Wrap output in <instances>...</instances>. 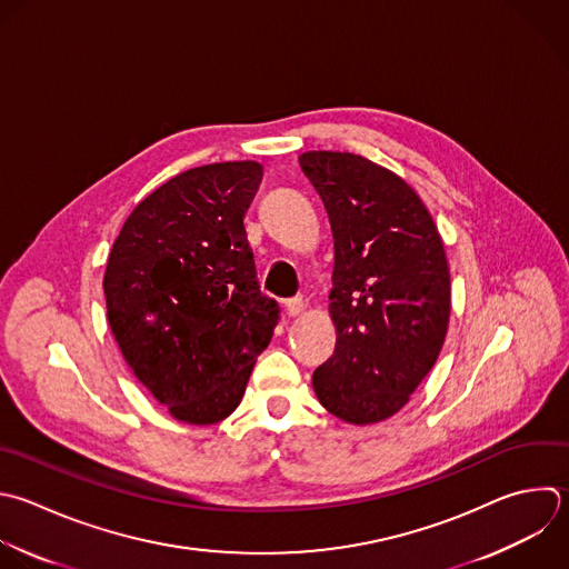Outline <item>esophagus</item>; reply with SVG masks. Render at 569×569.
Masks as SVG:
<instances>
[{
    "instance_id": "esophagus-1",
    "label": "esophagus",
    "mask_w": 569,
    "mask_h": 569,
    "mask_svg": "<svg viewBox=\"0 0 569 569\" xmlns=\"http://www.w3.org/2000/svg\"><path fill=\"white\" fill-rule=\"evenodd\" d=\"M284 311H287L289 318L300 316V313L305 311V300H302V298H289V300L284 302Z\"/></svg>"
}]
</instances>
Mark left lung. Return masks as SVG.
<instances>
[{"label":"left lung","instance_id":"obj_1","mask_svg":"<svg viewBox=\"0 0 569 569\" xmlns=\"http://www.w3.org/2000/svg\"><path fill=\"white\" fill-rule=\"evenodd\" d=\"M300 167L333 233V356L313 371L320 405L351 425L402 409L433 367L451 311L438 229L396 173L353 153L307 151Z\"/></svg>","mask_w":569,"mask_h":569}]
</instances>
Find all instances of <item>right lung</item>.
Listing matches in <instances>:
<instances>
[{"label": "right lung", "mask_w": 569, "mask_h": 569, "mask_svg": "<svg viewBox=\"0 0 569 569\" xmlns=\"http://www.w3.org/2000/svg\"><path fill=\"white\" fill-rule=\"evenodd\" d=\"M260 182L249 160L171 178L133 209L107 262V316L124 360L189 425L240 405L280 318L244 229Z\"/></svg>", "instance_id": "right-lung-1"}]
</instances>
